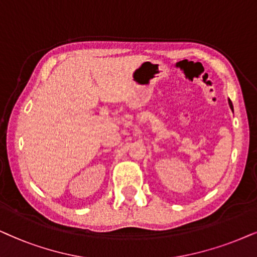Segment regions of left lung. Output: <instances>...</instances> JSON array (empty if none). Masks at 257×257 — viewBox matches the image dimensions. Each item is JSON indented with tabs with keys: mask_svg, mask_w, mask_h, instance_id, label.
Wrapping results in <instances>:
<instances>
[{
	"mask_svg": "<svg viewBox=\"0 0 257 257\" xmlns=\"http://www.w3.org/2000/svg\"><path fill=\"white\" fill-rule=\"evenodd\" d=\"M228 102H229V107H230L231 110H234V108H232V103H231V101H230V100H228Z\"/></svg>",
	"mask_w": 257,
	"mask_h": 257,
	"instance_id": "8db88e82",
	"label": "left lung"
}]
</instances>
